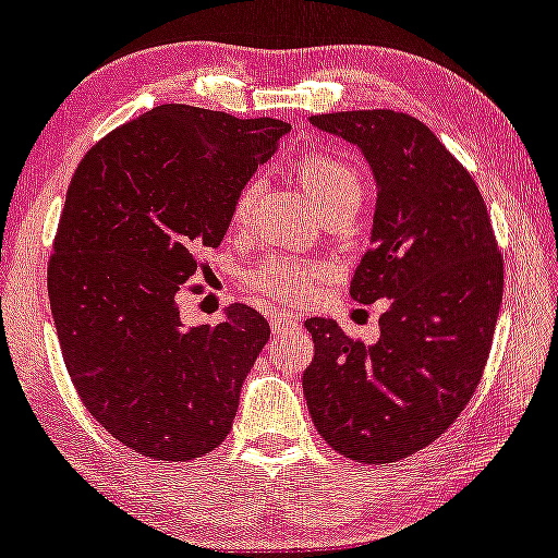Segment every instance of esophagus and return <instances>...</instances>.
<instances>
[{"mask_svg":"<svg viewBox=\"0 0 558 558\" xmlns=\"http://www.w3.org/2000/svg\"><path fill=\"white\" fill-rule=\"evenodd\" d=\"M299 326V317L291 315V312L286 310H275L269 312V328H272V333H289Z\"/></svg>","mask_w":558,"mask_h":558,"instance_id":"34e87169","label":"esophagus"}]
</instances>
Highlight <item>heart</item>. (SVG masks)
Here are the masks:
<instances>
[{
	"instance_id": "b5f03b06",
	"label": "heart",
	"mask_w": 558,
	"mask_h": 558,
	"mask_svg": "<svg viewBox=\"0 0 558 558\" xmlns=\"http://www.w3.org/2000/svg\"><path fill=\"white\" fill-rule=\"evenodd\" d=\"M299 182L317 211L339 204H360V177L349 163L330 156H312L299 167ZM248 204V195L243 206ZM328 278V267L302 256H267L246 272V289L275 302H307L320 280Z\"/></svg>"
}]
</instances>
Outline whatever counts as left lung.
Listing matches in <instances>:
<instances>
[{"label":"left lung","instance_id":"8db88e82","mask_svg":"<svg viewBox=\"0 0 558 558\" xmlns=\"http://www.w3.org/2000/svg\"><path fill=\"white\" fill-rule=\"evenodd\" d=\"M310 121L354 145L373 171L371 248L349 293L363 304L389 299V310L376 344L328 317L304 323L315 341L304 400L336 452L395 463L469 405L498 323L504 259L476 182L418 119L341 110Z\"/></svg>","mask_w":558,"mask_h":558}]
</instances>
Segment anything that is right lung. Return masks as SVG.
<instances>
[{
    "instance_id": "obj_1",
    "label": "right lung",
    "mask_w": 558,
    "mask_h": 558,
    "mask_svg": "<svg viewBox=\"0 0 558 558\" xmlns=\"http://www.w3.org/2000/svg\"><path fill=\"white\" fill-rule=\"evenodd\" d=\"M289 130L171 102L102 137L73 174L47 269L54 328L82 402L140 456L193 461L230 434L269 326L232 304L219 326L185 328L177 299Z\"/></svg>"
}]
</instances>
